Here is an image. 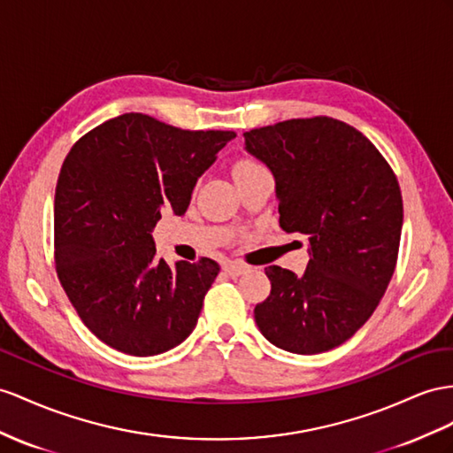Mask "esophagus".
I'll return each mask as SVG.
<instances>
[{
	"mask_svg": "<svg viewBox=\"0 0 453 453\" xmlns=\"http://www.w3.org/2000/svg\"><path fill=\"white\" fill-rule=\"evenodd\" d=\"M247 270H249L247 265L241 264V262H227V264H224V272L227 275H231V277H239V275L245 273Z\"/></svg>",
	"mask_w": 453,
	"mask_h": 453,
	"instance_id": "esophagus-1",
	"label": "esophagus"
}]
</instances>
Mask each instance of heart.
I'll return each mask as SVG.
<instances>
[{"label":"heart","instance_id":"obj_1","mask_svg":"<svg viewBox=\"0 0 453 453\" xmlns=\"http://www.w3.org/2000/svg\"><path fill=\"white\" fill-rule=\"evenodd\" d=\"M258 166H260L258 162L249 160V158H241V160H237V162H235V166H234V173L245 172V170H252V168H258Z\"/></svg>","mask_w":453,"mask_h":453}]
</instances>
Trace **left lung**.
Instances as JSON below:
<instances>
[{
  "label": "left lung",
  "instance_id": "8db88e82",
  "mask_svg": "<svg viewBox=\"0 0 453 453\" xmlns=\"http://www.w3.org/2000/svg\"><path fill=\"white\" fill-rule=\"evenodd\" d=\"M275 178L280 226L310 242L304 275L268 265L270 296L254 308L260 333L293 354L342 344L379 306L396 268L403 222L396 176L346 122L314 116L242 134Z\"/></svg>",
  "mask_w": 453,
  "mask_h": 453
}]
</instances>
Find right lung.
I'll list each match as a JSON object with an SVG mask.
<instances>
[{"instance_id": "obj_1", "label": "right lung", "mask_w": 453, "mask_h": 453, "mask_svg": "<svg viewBox=\"0 0 453 453\" xmlns=\"http://www.w3.org/2000/svg\"><path fill=\"white\" fill-rule=\"evenodd\" d=\"M235 137L126 112L80 137L55 188V268L84 326L130 356L189 337L219 273L211 258L168 265L150 231L188 211L196 180Z\"/></svg>"}]
</instances>
